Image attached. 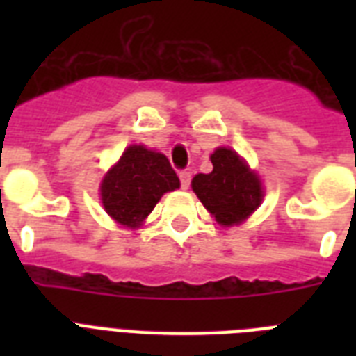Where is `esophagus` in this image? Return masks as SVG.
Segmentation results:
<instances>
[{
	"label": "esophagus",
	"mask_w": 356,
	"mask_h": 356,
	"mask_svg": "<svg viewBox=\"0 0 356 356\" xmlns=\"http://www.w3.org/2000/svg\"><path fill=\"white\" fill-rule=\"evenodd\" d=\"M179 179H181V188L186 190L190 186V173L188 172H181L179 173Z\"/></svg>",
	"instance_id": "esophagus-1"
}]
</instances>
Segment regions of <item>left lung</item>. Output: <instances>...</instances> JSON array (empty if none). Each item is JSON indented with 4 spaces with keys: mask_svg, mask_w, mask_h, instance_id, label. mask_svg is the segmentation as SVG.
Listing matches in <instances>:
<instances>
[{
    "mask_svg": "<svg viewBox=\"0 0 356 356\" xmlns=\"http://www.w3.org/2000/svg\"><path fill=\"white\" fill-rule=\"evenodd\" d=\"M211 162L212 172L197 173L192 179V190L218 223L238 225L262 203V183L231 147H218Z\"/></svg>",
    "mask_w": 356,
    "mask_h": 356,
    "instance_id": "8db88e82",
    "label": "left lung"
}]
</instances>
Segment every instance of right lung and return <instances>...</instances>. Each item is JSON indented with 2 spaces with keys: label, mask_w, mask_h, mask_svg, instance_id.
Segmentation results:
<instances>
[{
  "label": "right lung",
  "mask_w": 356,
  "mask_h": 356,
  "mask_svg": "<svg viewBox=\"0 0 356 356\" xmlns=\"http://www.w3.org/2000/svg\"><path fill=\"white\" fill-rule=\"evenodd\" d=\"M179 184L166 155L144 145H129L103 177L99 192L108 216L123 227L136 229L162 195Z\"/></svg>",
  "instance_id": "right-lung-1"
}]
</instances>
